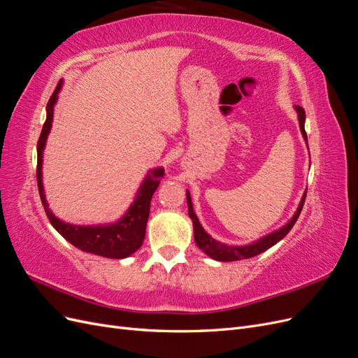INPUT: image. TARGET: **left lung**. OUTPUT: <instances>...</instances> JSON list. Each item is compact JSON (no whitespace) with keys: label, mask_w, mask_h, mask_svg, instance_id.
I'll use <instances>...</instances> for the list:
<instances>
[{"label":"left lung","mask_w":358,"mask_h":358,"mask_svg":"<svg viewBox=\"0 0 358 358\" xmlns=\"http://www.w3.org/2000/svg\"><path fill=\"white\" fill-rule=\"evenodd\" d=\"M294 109L297 112V117H299V125H300V131L303 138L308 145V136L305 131V121H306V115L305 110L301 109L300 106H294ZM309 149V148H308ZM305 199H306V191L303 194V197L299 203V208L296 210V213L292 215V218L285 224L280 227V229L268 233L263 237H259L255 242L248 243V245H227V243H221L218 241H215L213 237L206 233V230L201 227L196 212H194L192 208V201H191V196L189 191L187 189V203H188V215L192 221L194 225V241H196L197 246L201 249V251L209 255L210 258L216 259V262H237V259H246V258H252L258 254H262L264 251H267L268 248H272L273 245H276L279 241H282L284 237L288 234V231L292 229V225L296 224L299 215L303 209V204H305Z\"/></svg>","instance_id":"left-lung-1"}]
</instances>
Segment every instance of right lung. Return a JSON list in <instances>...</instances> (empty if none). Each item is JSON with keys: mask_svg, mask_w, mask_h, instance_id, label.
I'll list each match as a JSON object with an SVG mask.
<instances>
[{"mask_svg": "<svg viewBox=\"0 0 358 358\" xmlns=\"http://www.w3.org/2000/svg\"><path fill=\"white\" fill-rule=\"evenodd\" d=\"M64 80H59L46 106V122L43 125L41 134L37 143V185L43 208L48 215L50 224L64 239L83 252L95 254L106 258H127L134 254L142 246L146 233V222L150 210V199L157 191L161 178L164 176V169L157 167L148 171L142 185L138 187L134 201L129 204L127 212L112 224L99 225H78L70 224L57 218L49 209L43 187V152H45L48 136L53 122V109L58 101V94L62 88Z\"/></svg>", "mask_w": 358, "mask_h": 358, "instance_id": "add662e5", "label": "right lung"}]
</instances>
